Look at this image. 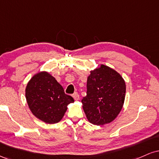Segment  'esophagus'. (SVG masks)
<instances>
[{"label":"esophagus","mask_w":159,"mask_h":159,"mask_svg":"<svg viewBox=\"0 0 159 159\" xmlns=\"http://www.w3.org/2000/svg\"><path fill=\"white\" fill-rule=\"evenodd\" d=\"M72 96H73L74 99L75 100V101H78V100H79V95H78V93H75L72 95Z\"/></svg>","instance_id":"obj_1"}]
</instances>
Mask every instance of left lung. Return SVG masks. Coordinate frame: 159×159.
I'll return each instance as SVG.
<instances>
[{
    "mask_svg": "<svg viewBox=\"0 0 159 159\" xmlns=\"http://www.w3.org/2000/svg\"><path fill=\"white\" fill-rule=\"evenodd\" d=\"M87 96L82 107L90 123L102 125L116 119L123 108L125 82L116 70L104 64L90 71L87 78Z\"/></svg>",
    "mask_w": 159,
    "mask_h": 159,
    "instance_id": "obj_1",
    "label": "left lung"
}]
</instances>
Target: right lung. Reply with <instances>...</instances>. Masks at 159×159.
I'll use <instances>...</instances> for the list:
<instances>
[{
  "label": "right lung",
  "instance_id": "right-lung-1",
  "mask_svg": "<svg viewBox=\"0 0 159 159\" xmlns=\"http://www.w3.org/2000/svg\"><path fill=\"white\" fill-rule=\"evenodd\" d=\"M25 97L32 114L37 119L54 124L63 119L67 106L74 102L63 87L46 71L34 75L25 88Z\"/></svg>",
  "mask_w": 159,
  "mask_h": 159
}]
</instances>
